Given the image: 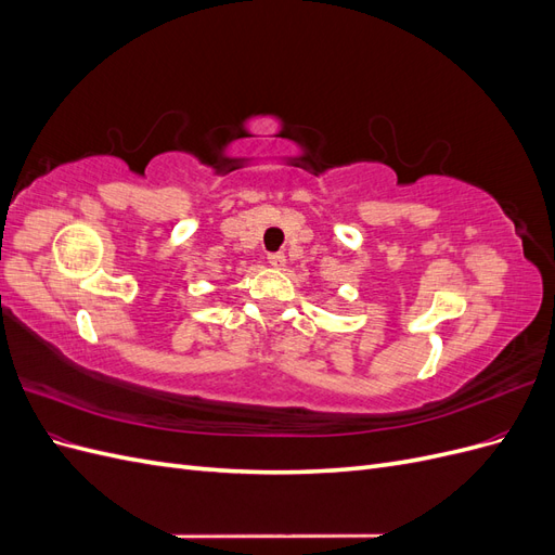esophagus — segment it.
Returning <instances> with one entry per match:
<instances>
[{"mask_svg":"<svg viewBox=\"0 0 555 555\" xmlns=\"http://www.w3.org/2000/svg\"><path fill=\"white\" fill-rule=\"evenodd\" d=\"M268 263H271L273 268H284V263H287V257H284L282 251H273V255H268Z\"/></svg>","mask_w":555,"mask_h":555,"instance_id":"esophagus-1","label":"esophagus"}]
</instances>
